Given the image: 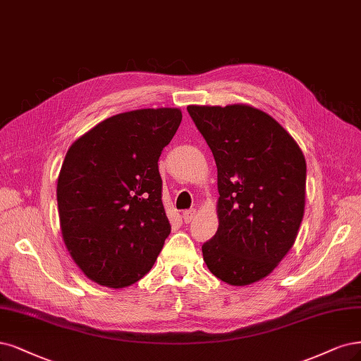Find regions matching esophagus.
Here are the masks:
<instances>
[{
    "label": "esophagus",
    "mask_w": 361,
    "mask_h": 361,
    "mask_svg": "<svg viewBox=\"0 0 361 361\" xmlns=\"http://www.w3.org/2000/svg\"><path fill=\"white\" fill-rule=\"evenodd\" d=\"M195 214H197V210H194V209H190V210H185V212L182 214V218H183V221H185L186 224H188V222H191V221L194 219Z\"/></svg>",
    "instance_id": "esophagus-1"
}]
</instances>
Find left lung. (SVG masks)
<instances>
[{"label": "left lung", "instance_id": "left-lung-1", "mask_svg": "<svg viewBox=\"0 0 361 361\" xmlns=\"http://www.w3.org/2000/svg\"><path fill=\"white\" fill-rule=\"evenodd\" d=\"M218 169V231L202 246L234 287L269 276L293 247L305 214L306 161L278 121L247 104L188 106Z\"/></svg>", "mask_w": 361, "mask_h": 361}]
</instances>
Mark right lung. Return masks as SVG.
<instances>
[{
    "instance_id": "add662e5",
    "label": "right lung",
    "mask_w": 361,
    "mask_h": 361,
    "mask_svg": "<svg viewBox=\"0 0 361 361\" xmlns=\"http://www.w3.org/2000/svg\"><path fill=\"white\" fill-rule=\"evenodd\" d=\"M182 121L180 109L110 116L74 142L56 200L62 240L86 278L126 288L152 269L171 231L161 200L158 158Z\"/></svg>"
}]
</instances>
